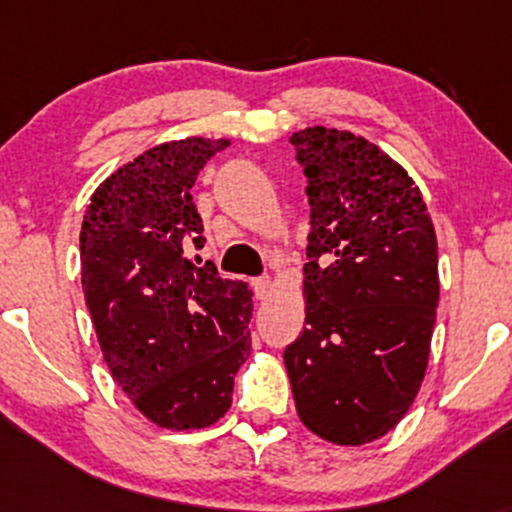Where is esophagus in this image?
I'll list each match as a JSON object with an SVG mask.
<instances>
[{
	"mask_svg": "<svg viewBox=\"0 0 512 512\" xmlns=\"http://www.w3.org/2000/svg\"><path fill=\"white\" fill-rule=\"evenodd\" d=\"M252 289H255V296L264 301L269 296V291H272V279L269 276H257V279H252Z\"/></svg>",
	"mask_w": 512,
	"mask_h": 512,
	"instance_id": "esophagus-1",
	"label": "esophagus"
}]
</instances>
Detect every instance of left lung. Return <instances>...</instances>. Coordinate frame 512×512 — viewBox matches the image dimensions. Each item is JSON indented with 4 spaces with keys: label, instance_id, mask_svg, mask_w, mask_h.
Here are the masks:
<instances>
[{
    "label": "left lung",
    "instance_id": "8db88e82",
    "mask_svg": "<svg viewBox=\"0 0 512 512\" xmlns=\"http://www.w3.org/2000/svg\"><path fill=\"white\" fill-rule=\"evenodd\" d=\"M308 178L305 327L286 346L301 421L337 445L392 431L424 383L440 296L431 216L407 170L368 139L293 132Z\"/></svg>",
    "mask_w": 512,
    "mask_h": 512
}]
</instances>
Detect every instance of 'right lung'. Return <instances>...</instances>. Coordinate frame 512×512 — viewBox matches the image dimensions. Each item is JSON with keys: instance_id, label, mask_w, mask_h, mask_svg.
<instances>
[{"instance_id": "add662e5", "label": "right lung", "mask_w": 512, "mask_h": 512, "mask_svg": "<svg viewBox=\"0 0 512 512\" xmlns=\"http://www.w3.org/2000/svg\"><path fill=\"white\" fill-rule=\"evenodd\" d=\"M228 139L144 151L93 192L81 223V284L113 380L149 421L207 428L231 407L250 356L252 293L221 279L204 248L192 185Z\"/></svg>"}]
</instances>
